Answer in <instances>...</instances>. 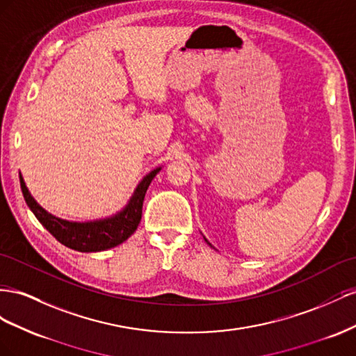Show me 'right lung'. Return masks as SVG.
Wrapping results in <instances>:
<instances>
[{
  "label": "right lung",
  "instance_id": "add662e5",
  "mask_svg": "<svg viewBox=\"0 0 356 356\" xmlns=\"http://www.w3.org/2000/svg\"><path fill=\"white\" fill-rule=\"evenodd\" d=\"M159 170L161 168L150 171L149 175L140 181V185L137 186L129 204L120 213H118L116 216L104 220L85 223L68 222L49 215L44 209L37 204L31 194H29L22 176H19V179L20 189H22V194L28 207L33 210L35 218L42 222V225L59 243H63L64 246L79 252H99L120 245L122 241H125L137 229L141 220V215H143V201L146 191L150 185L152 179L156 176V172Z\"/></svg>",
  "mask_w": 356,
  "mask_h": 356
}]
</instances>
